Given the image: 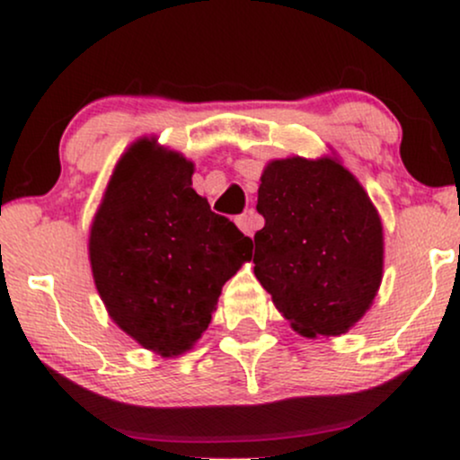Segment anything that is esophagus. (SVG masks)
<instances>
[{
    "label": "esophagus",
    "mask_w": 460,
    "mask_h": 460,
    "mask_svg": "<svg viewBox=\"0 0 460 460\" xmlns=\"http://www.w3.org/2000/svg\"><path fill=\"white\" fill-rule=\"evenodd\" d=\"M235 225L240 226V229L244 231L246 235H252V234H255L257 229H261L263 218H261L260 214L255 212V209H248V212H244L242 216H237V218H235Z\"/></svg>",
    "instance_id": "esophagus-1"
}]
</instances>
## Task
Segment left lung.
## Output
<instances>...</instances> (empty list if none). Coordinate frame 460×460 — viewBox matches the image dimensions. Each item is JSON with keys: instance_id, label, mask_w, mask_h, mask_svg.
<instances>
[{"instance_id": "obj_1", "label": "left lung", "mask_w": 460, "mask_h": 460, "mask_svg": "<svg viewBox=\"0 0 460 460\" xmlns=\"http://www.w3.org/2000/svg\"><path fill=\"white\" fill-rule=\"evenodd\" d=\"M255 277L300 335H341L383 279V226L366 190L335 160L270 162L261 175Z\"/></svg>"}]
</instances>
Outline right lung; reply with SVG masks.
<instances>
[{
    "label": "right lung",
    "instance_id": "add662e5",
    "mask_svg": "<svg viewBox=\"0 0 460 460\" xmlns=\"http://www.w3.org/2000/svg\"><path fill=\"white\" fill-rule=\"evenodd\" d=\"M192 162L153 140L116 164L91 229L94 285L116 324L162 357L209 326L252 240L192 190Z\"/></svg>",
    "mask_w": 460,
    "mask_h": 460
}]
</instances>
